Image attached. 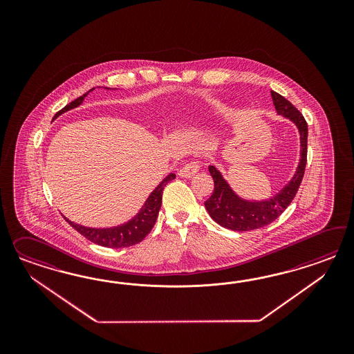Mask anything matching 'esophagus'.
I'll return each mask as SVG.
<instances>
[{"instance_id": "34e87169", "label": "esophagus", "mask_w": 354, "mask_h": 354, "mask_svg": "<svg viewBox=\"0 0 354 354\" xmlns=\"http://www.w3.org/2000/svg\"><path fill=\"white\" fill-rule=\"evenodd\" d=\"M198 170H200V165L196 161H191L183 166L182 169L178 171V175L180 178L188 179V178H192L193 175H196Z\"/></svg>"}]
</instances>
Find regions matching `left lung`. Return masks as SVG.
I'll return each instance as SVG.
<instances>
[{"mask_svg": "<svg viewBox=\"0 0 354 354\" xmlns=\"http://www.w3.org/2000/svg\"><path fill=\"white\" fill-rule=\"evenodd\" d=\"M271 97L279 115L290 119L300 131V163L292 180L277 196L265 201H248L239 197L222 174L214 166H209V172L214 180V191L205 201V207L218 225L232 231H252L274 222L290 206L304 178L308 161V123L287 98L274 91H271Z\"/></svg>", "mask_w": 354, "mask_h": 354, "instance_id": "1", "label": "left lung"}]
</instances>
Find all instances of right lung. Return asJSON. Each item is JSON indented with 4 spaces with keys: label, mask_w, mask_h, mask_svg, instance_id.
<instances>
[{
    "label": "right lung",
    "mask_w": 354,
    "mask_h": 354,
    "mask_svg": "<svg viewBox=\"0 0 354 354\" xmlns=\"http://www.w3.org/2000/svg\"><path fill=\"white\" fill-rule=\"evenodd\" d=\"M95 88L89 89L83 96L77 97L73 102L67 104L64 109H61L54 118L59 117L61 114H64L66 111L77 107L84 98L88 96L89 92H92ZM109 89V88H106ZM172 179H175V174L167 175L163 180H162L158 187L150 193L148 200L145 201L144 206L141 207L138 215L135 218H132L127 223L124 225H117V227H110V228H92V227H84V225H76L74 222L68 221L66 216L64 219L68 222V225L73 228H75L76 231L80 235L84 236L89 241L98 244L101 247L106 248H126L132 247L135 244H139L140 241H142L150 231L153 228V225L156 223L158 213L161 209L162 205V193L165 187L171 182Z\"/></svg>",
    "instance_id": "right-lung-1"
}]
</instances>
